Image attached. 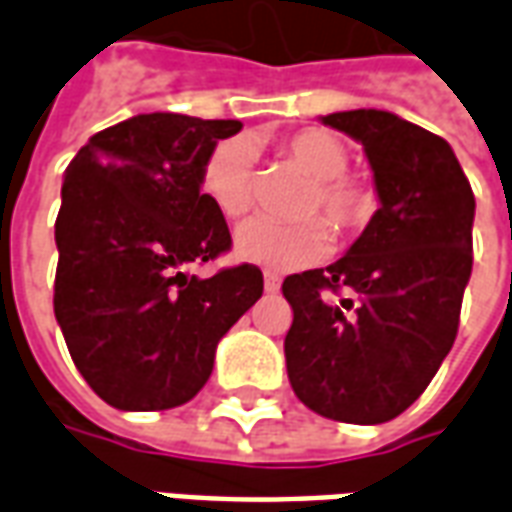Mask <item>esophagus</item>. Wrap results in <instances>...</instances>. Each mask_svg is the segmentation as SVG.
Listing matches in <instances>:
<instances>
[{"label":"esophagus","mask_w":512,"mask_h":512,"mask_svg":"<svg viewBox=\"0 0 512 512\" xmlns=\"http://www.w3.org/2000/svg\"><path fill=\"white\" fill-rule=\"evenodd\" d=\"M279 277H274V274H266V279H263V288H266V293H277L279 290Z\"/></svg>","instance_id":"obj_1"}]
</instances>
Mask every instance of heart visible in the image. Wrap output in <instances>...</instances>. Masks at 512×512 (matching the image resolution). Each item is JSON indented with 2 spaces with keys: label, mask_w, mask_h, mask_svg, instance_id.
Returning <instances> with one entry per match:
<instances>
[{
  "label": "heart",
  "mask_w": 512,
  "mask_h": 512,
  "mask_svg": "<svg viewBox=\"0 0 512 512\" xmlns=\"http://www.w3.org/2000/svg\"><path fill=\"white\" fill-rule=\"evenodd\" d=\"M282 156L304 169L312 189L304 197L301 213L310 219L282 224L252 219L235 235V255L274 274L312 266L332 249V227L343 235L359 233L376 213V191L365 180L348 175V150L323 128H301L285 136ZM200 189L216 211L227 219H241L252 205V145L246 139H224L202 161ZM326 212L327 218L312 217Z\"/></svg>",
  "instance_id": "heart-1"
}]
</instances>
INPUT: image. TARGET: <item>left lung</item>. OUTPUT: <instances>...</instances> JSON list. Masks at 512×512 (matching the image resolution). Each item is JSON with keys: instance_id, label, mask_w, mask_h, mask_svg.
<instances>
[{"instance_id": "1", "label": "left lung", "mask_w": 512, "mask_h": 512, "mask_svg": "<svg viewBox=\"0 0 512 512\" xmlns=\"http://www.w3.org/2000/svg\"><path fill=\"white\" fill-rule=\"evenodd\" d=\"M323 123L362 142L381 208L337 263L282 282L288 378L315 414L378 425L425 392L455 343L474 194L452 147L403 117L354 109Z\"/></svg>"}]
</instances>
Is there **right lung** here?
Returning a JSON list of instances; mask_svg holds the SVG:
<instances>
[{"instance_id":"add662e5","label":"right lung","mask_w":512,"mask_h":512,"mask_svg":"<svg viewBox=\"0 0 512 512\" xmlns=\"http://www.w3.org/2000/svg\"><path fill=\"white\" fill-rule=\"evenodd\" d=\"M238 120L153 112L98 131L76 153L54 224V315L73 365L109 406H183L211 378L227 329L263 296L260 268L189 277L233 238L200 169Z\"/></svg>"}]
</instances>
